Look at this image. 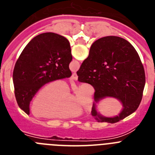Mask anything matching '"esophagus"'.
<instances>
[{"label": "esophagus", "instance_id": "obj_1", "mask_svg": "<svg viewBox=\"0 0 155 155\" xmlns=\"http://www.w3.org/2000/svg\"><path fill=\"white\" fill-rule=\"evenodd\" d=\"M71 79L74 81L78 80V75H77L76 73H74L73 74H72V76H71Z\"/></svg>", "mask_w": 155, "mask_h": 155}]
</instances>
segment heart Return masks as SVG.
<instances>
[{
    "instance_id": "b5f03b06",
    "label": "heart",
    "mask_w": 155,
    "mask_h": 155,
    "mask_svg": "<svg viewBox=\"0 0 155 155\" xmlns=\"http://www.w3.org/2000/svg\"><path fill=\"white\" fill-rule=\"evenodd\" d=\"M75 98L69 96V87L62 81L46 84L37 93L31 104V113L35 117L66 118L79 114L81 105L91 106V97L85 86L75 91Z\"/></svg>"
}]
</instances>
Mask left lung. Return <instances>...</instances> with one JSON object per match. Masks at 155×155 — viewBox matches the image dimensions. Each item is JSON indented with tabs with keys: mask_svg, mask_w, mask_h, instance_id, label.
Wrapping results in <instances>:
<instances>
[{
	"mask_svg": "<svg viewBox=\"0 0 155 155\" xmlns=\"http://www.w3.org/2000/svg\"><path fill=\"white\" fill-rule=\"evenodd\" d=\"M72 61L65 37L46 32L34 37L19 56L13 71L15 95L19 108L29 114V104L44 84L70 78Z\"/></svg>",
	"mask_w": 155,
	"mask_h": 155,
	"instance_id": "1",
	"label": "left lung"
}]
</instances>
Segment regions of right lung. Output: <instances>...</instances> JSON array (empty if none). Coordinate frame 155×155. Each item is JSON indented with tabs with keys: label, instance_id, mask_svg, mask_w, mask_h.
Returning a JSON list of instances; mask_svg holds the SVG:
<instances>
[{
	"label": "right lung",
	"instance_id": "add662e5",
	"mask_svg": "<svg viewBox=\"0 0 155 155\" xmlns=\"http://www.w3.org/2000/svg\"><path fill=\"white\" fill-rule=\"evenodd\" d=\"M77 74L78 81L93 86L95 102L113 97L124 105L119 116L105 117L98 114L94 104L91 115L98 122L115 124L139 107L145 85L144 69L137 52L126 39L105 36L95 41Z\"/></svg>",
	"mask_w": 155,
	"mask_h": 155
}]
</instances>
